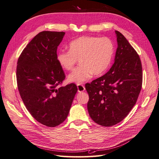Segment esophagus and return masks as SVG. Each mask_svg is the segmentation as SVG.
Returning <instances> with one entry per match:
<instances>
[{"instance_id": "1", "label": "esophagus", "mask_w": 159, "mask_h": 159, "mask_svg": "<svg viewBox=\"0 0 159 159\" xmlns=\"http://www.w3.org/2000/svg\"><path fill=\"white\" fill-rule=\"evenodd\" d=\"M77 87H78V92H82V91H85V89L84 85L82 84H78L77 85Z\"/></svg>"}]
</instances>
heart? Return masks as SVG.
Wrapping results in <instances>:
<instances>
[{
	"label": "heart",
	"instance_id": "1",
	"mask_svg": "<svg viewBox=\"0 0 159 159\" xmlns=\"http://www.w3.org/2000/svg\"><path fill=\"white\" fill-rule=\"evenodd\" d=\"M69 51L57 52L56 60L61 68L71 70L77 60L80 66L68 75L70 82L82 84L92 77L98 75L107 70L112 61L114 46L107 37L81 36L69 43Z\"/></svg>",
	"mask_w": 159,
	"mask_h": 159
}]
</instances>
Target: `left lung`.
<instances>
[{
  "label": "left lung",
  "instance_id": "left-lung-1",
  "mask_svg": "<svg viewBox=\"0 0 159 159\" xmlns=\"http://www.w3.org/2000/svg\"><path fill=\"white\" fill-rule=\"evenodd\" d=\"M115 34L114 64L105 75L85 84L89 116L104 127L115 125L126 117L137 102L143 82L139 56L121 32L115 30Z\"/></svg>",
  "mask_w": 159,
  "mask_h": 159
}]
</instances>
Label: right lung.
Wrapping results in <instances>:
<instances>
[{"mask_svg": "<svg viewBox=\"0 0 159 159\" xmlns=\"http://www.w3.org/2000/svg\"><path fill=\"white\" fill-rule=\"evenodd\" d=\"M64 35V32L38 33L17 62V85L23 102L37 121L50 127L65 121L78 91L74 84L57 88L66 78L56 60Z\"/></svg>", "mask_w": 159, "mask_h": 159, "instance_id": "1", "label": "right lung"}]
</instances>
